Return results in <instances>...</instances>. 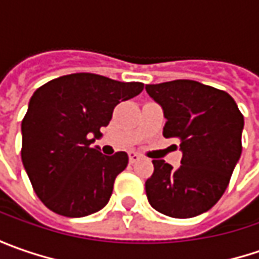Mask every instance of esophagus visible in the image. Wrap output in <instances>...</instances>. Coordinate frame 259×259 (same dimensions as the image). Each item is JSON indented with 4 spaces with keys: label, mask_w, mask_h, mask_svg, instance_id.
Here are the masks:
<instances>
[{
    "label": "esophagus",
    "mask_w": 259,
    "mask_h": 259,
    "mask_svg": "<svg viewBox=\"0 0 259 259\" xmlns=\"http://www.w3.org/2000/svg\"><path fill=\"white\" fill-rule=\"evenodd\" d=\"M128 157H130V163L131 164H134V163H137L141 157H140V154H137V153H134V151H131L130 154H128Z\"/></svg>",
    "instance_id": "1"
}]
</instances>
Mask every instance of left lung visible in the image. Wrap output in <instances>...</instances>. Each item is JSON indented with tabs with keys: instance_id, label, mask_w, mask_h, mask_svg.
I'll list each match as a JSON object with an SVG mask.
<instances>
[{
	"instance_id": "8db88e82",
	"label": "left lung",
	"mask_w": 259,
	"mask_h": 259,
	"mask_svg": "<svg viewBox=\"0 0 259 259\" xmlns=\"http://www.w3.org/2000/svg\"><path fill=\"white\" fill-rule=\"evenodd\" d=\"M167 119L163 135L177 138L182 165L153 160L145 193L157 212L187 219L207 212L225 193L242 153L244 115L225 91L179 79L145 86Z\"/></svg>"
}]
</instances>
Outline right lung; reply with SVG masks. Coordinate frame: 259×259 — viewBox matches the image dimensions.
Wrapping results in <instances>:
<instances>
[{"label":"right lung","instance_id":"right-lung-1","mask_svg":"<svg viewBox=\"0 0 259 259\" xmlns=\"http://www.w3.org/2000/svg\"><path fill=\"white\" fill-rule=\"evenodd\" d=\"M141 82L95 73L60 76L35 91L21 122V160L46 207L67 218L92 214L109 202L128 155L92 147L118 104L140 95Z\"/></svg>","mask_w":259,"mask_h":259}]
</instances>
